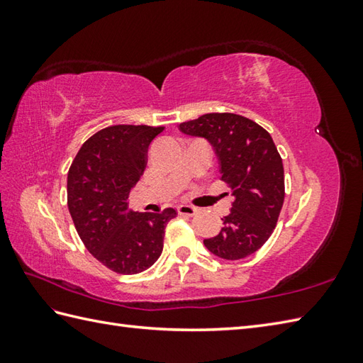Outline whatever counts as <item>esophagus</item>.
<instances>
[{"instance_id": "obj_1", "label": "esophagus", "mask_w": 363, "mask_h": 363, "mask_svg": "<svg viewBox=\"0 0 363 363\" xmlns=\"http://www.w3.org/2000/svg\"><path fill=\"white\" fill-rule=\"evenodd\" d=\"M196 212H198L196 207H194V206H189V204L177 206V213H179V215H187V217H194Z\"/></svg>"}]
</instances>
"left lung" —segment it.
<instances>
[{
    "mask_svg": "<svg viewBox=\"0 0 363 363\" xmlns=\"http://www.w3.org/2000/svg\"><path fill=\"white\" fill-rule=\"evenodd\" d=\"M179 130L211 143L234 196L218 235L204 246L226 260L251 256L273 234L284 204V167L272 135L237 113H206L181 123Z\"/></svg>",
    "mask_w": 363,
    "mask_h": 363,
    "instance_id": "obj_1",
    "label": "left lung"
}]
</instances>
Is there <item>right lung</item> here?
I'll return each mask as SVG.
<instances>
[{
    "instance_id": "add662e5",
    "label": "right lung",
    "mask_w": 363,
    "mask_h": 363,
    "mask_svg": "<svg viewBox=\"0 0 363 363\" xmlns=\"http://www.w3.org/2000/svg\"><path fill=\"white\" fill-rule=\"evenodd\" d=\"M164 128L115 125L98 130L81 146L67 176L68 211L82 243L112 272L137 274L164 250V212L128 209L129 194L146 167L150 143Z\"/></svg>"
}]
</instances>
